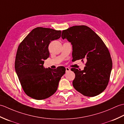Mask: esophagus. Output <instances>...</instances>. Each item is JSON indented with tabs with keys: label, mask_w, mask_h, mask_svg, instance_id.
Returning a JSON list of instances; mask_svg holds the SVG:
<instances>
[{
	"label": "esophagus",
	"mask_w": 124,
	"mask_h": 124,
	"mask_svg": "<svg viewBox=\"0 0 124 124\" xmlns=\"http://www.w3.org/2000/svg\"><path fill=\"white\" fill-rule=\"evenodd\" d=\"M65 71H66V72H69V71H70V68H69L66 67V68H65Z\"/></svg>",
	"instance_id": "esophagus-1"
}]
</instances>
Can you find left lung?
Listing matches in <instances>:
<instances>
[{
	"instance_id": "1",
	"label": "left lung",
	"mask_w": 124,
	"mask_h": 124,
	"mask_svg": "<svg viewBox=\"0 0 124 124\" xmlns=\"http://www.w3.org/2000/svg\"><path fill=\"white\" fill-rule=\"evenodd\" d=\"M63 39L72 46V61L86 60L83 70L72 68L75 73L73 86L85 96L93 97L104 91L108 84L112 62L101 38L86 25H76L63 30Z\"/></svg>"
}]
</instances>
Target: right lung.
Segmentation results:
<instances>
[{
    "label": "right lung",
    "instance_id": "add662e5",
    "mask_svg": "<svg viewBox=\"0 0 124 124\" xmlns=\"http://www.w3.org/2000/svg\"><path fill=\"white\" fill-rule=\"evenodd\" d=\"M61 31L37 27L31 31L18 47L15 69L23 91L28 96L40 100L56 91L65 68H44V60L49 56L51 41L61 37Z\"/></svg>",
    "mask_w": 124,
    "mask_h": 124
}]
</instances>
